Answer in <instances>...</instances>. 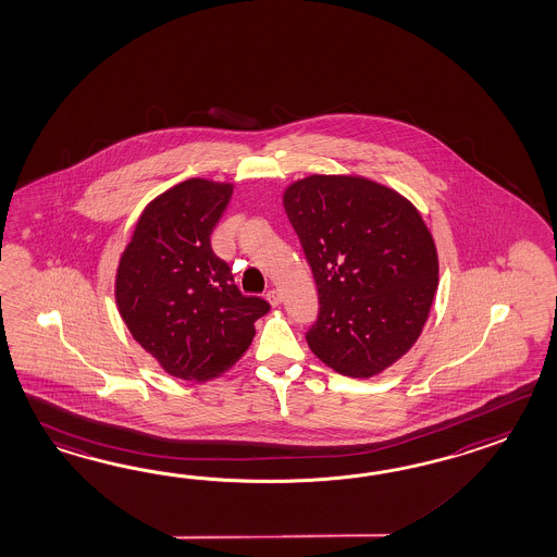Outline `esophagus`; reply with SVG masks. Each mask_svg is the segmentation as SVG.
<instances>
[{
	"instance_id": "obj_1",
	"label": "esophagus",
	"mask_w": 557,
	"mask_h": 557,
	"mask_svg": "<svg viewBox=\"0 0 557 557\" xmlns=\"http://www.w3.org/2000/svg\"><path fill=\"white\" fill-rule=\"evenodd\" d=\"M267 300H269V305H271V307H278L283 298H281V293H278L276 288H271V290L267 293Z\"/></svg>"
}]
</instances>
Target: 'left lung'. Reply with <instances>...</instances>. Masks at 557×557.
<instances>
[{
	"label": "left lung",
	"mask_w": 557,
	"mask_h": 557,
	"mask_svg": "<svg viewBox=\"0 0 557 557\" xmlns=\"http://www.w3.org/2000/svg\"><path fill=\"white\" fill-rule=\"evenodd\" d=\"M283 207L319 290L309 347L341 375H381L423 333L440 285L437 246L421 212L357 174L295 181Z\"/></svg>",
	"instance_id": "obj_1"
}]
</instances>
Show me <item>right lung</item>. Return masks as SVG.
<instances>
[{
    "label": "right lung",
    "instance_id": "right-lung-1",
    "mask_svg": "<svg viewBox=\"0 0 557 557\" xmlns=\"http://www.w3.org/2000/svg\"><path fill=\"white\" fill-rule=\"evenodd\" d=\"M233 182L188 178L150 200L116 269L117 312L129 335L169 375L205 383L252 343L269 302L245 297L210 234Z\"/></svg>",
    "mask_w": 557,
    "mask_h": 557
}]
</instances>
